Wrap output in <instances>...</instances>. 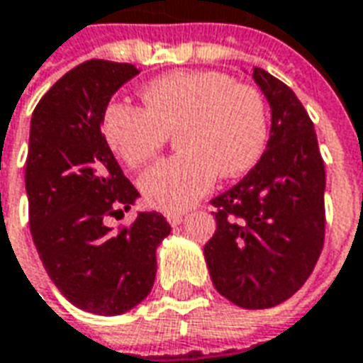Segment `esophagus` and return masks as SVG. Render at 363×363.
Wrapping results in <instances>:
<instances>
[{
	"mask_svg": "<svg viewBox=\"0 0 363 363\" xmlns=\"http://www.w3.org/2000/svg\"><path fill=\"white\" fill-rule=\"evenodd\" d=\"M166 220L170 226H178L184 222V213H166Z\"/></svg>",
	"mask_w": 363,
	"mask_h": 363,
	"instance_id": "esophagus-1",
	"label": "esophagus"
}]
</instances>
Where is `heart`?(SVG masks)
<instances>
[{"label":"heart","instance_id":"1","mask_svg":"<svg viewBox=\"0 0 363 363\" xmlns=\"http://www.w3.org/2000/svg\"><path fill=\"white\" fill-rule=\"evenodd\" d=\"M145 110L112 102L102 116L108 147L129 168L152 160L170 135L179 155L143 174L141 191L160 211H184L211 191L216 176L238 178L263 156L265 100L218 71H172L141 89Z\"/></svg>","mask_w":363,"mask_h":363}]
</instances>
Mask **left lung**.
I'll use <instances>...</instances> for the list:
<instances>
[{"mask_svg":"<svg viewBox=\"0 0 363 363\" xmlns=\"http://www.w3.org/2000/svg\"><path fill=\"white\" fill-rule=\"evenodd\" d=\"M253 79L271 106V137L255 168L211 201L216 230L203 251L226 300L267 309L298 292L321 255L325 164L292 89L259 67Z\"/></svg>","mask_w":363,"mask_h":363,"instance_id":"8db88e82","label":"left lung"}]
</instances>
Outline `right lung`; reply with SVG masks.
<instances>
[{
    "label": "right lung",
    "instance_id": "right-lung-1",
    "mask_svg": "<svg viewBox=\"0 0 363 363\" xmlns=\"http://www.w3.org/2000/svg\"><path fill=\"white\" fill-rule=\"evenodd\" d=\"M131 63L91 60L57 81L30 120L25 185L34 245L57 290L79 309L120 315L149 296L156 247L170 234L160 213H139L113 232L139 191L123 176L102 135V116Z\"/></svg>",
    "mask_w": 363,
    "mask_h": 363
}]
</instances>
